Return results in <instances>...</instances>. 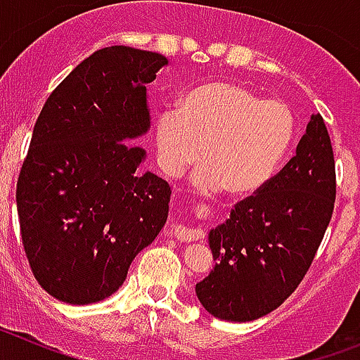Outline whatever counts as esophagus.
I'll return each mask as SVG.
<instances>
[{
  "instance_id": "34e87169",
  "label": "esophagus",
  "mask_w": 360,
  "mask_h": 360,
  "mask_svg": "<svg viewBox=\"0 0 360 360\" xmlns=\"http://www.w3.org/2000/svg\"><path fill=\"white\" fill-rule=\"evenodd\" d=\"M173 234L178 241H198L203 238V232L200 229H189V227H184V225H174L173 227Z\"/></svg>"
}]
</instances>
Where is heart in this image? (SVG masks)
I'll use <instances>...</instances> for the list:
<instances>
[{
    "mask_svg": "<svg viewBox=\"0 0 360 360\" xmlns=\"http://www.w3.org/2000/svg\"><path fill=\"white\" fill-rule=\"evenodd\" d=\"M294 136V119L279 101H262L234 82L202 84L180 108L160 111L155 128L158 164L180 176L203 158L195 174L202 193L227 189L250 195L272 176Z\"/></svg>",
    "mask_w": 360,
    "mask_h": 360,
    "instance_id": "b5f03b06",
    "label": "heart"
}]
</instances>
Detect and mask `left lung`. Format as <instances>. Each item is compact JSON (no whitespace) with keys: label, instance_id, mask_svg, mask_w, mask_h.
Masks as SVG:
<instances>
[{"label":"left lung","instance_id":"obj_1","mask_svg":"<svg viewBox=\"0 0 360 360\" xmlns=\"http://www.w3.org/2000/svg\"><path fill=\"white\" fill-rule=\"evenodd\" d=\"M335 160L323 117L311 115L295 155L209 232L216 265L196 295L218 319H259L303 281L335 203Z\"/></svg>","mask_w":360,"mask_h":360}]
</instances>
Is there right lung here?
I'll use <instances>...</instances> for the list:
<instances>
[{
  "mask_svg": "<svg viewBox=\"0 0 360 360\" xmlns=\"http://www.w3.org/2000/svg\"><path fill=\"white\" fill-rule=\"evenodd\" d=\"M165 65L131 46L97 50L37 117L15 202L32 274L59 301L90 304L119 290L167 219L169 184L139 173L146 151L126 142L149 129L146 84Z\"/></svg>",
  "mask_w": 360,
  "mask_h": 360,
  "instance_id": "1",
  "label": "right lung"
}]
</instances>
